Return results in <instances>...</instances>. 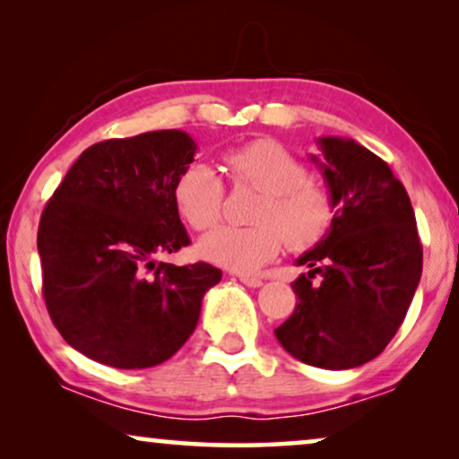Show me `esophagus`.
<instances>
[{
    "instance_id": "obj_1",
    "label": "esophagus",
    "mask_w": 459,
    "mask_h": 459,
    "mask_svg": "<svg viewBox=\"0 0 459 459\" xmlns=\"http://www.w3.org/2000/svg\"><path fill=\"white\" fill-rule=\"evenodd\" d=\"M240 281H242L244 286H248V288L263 286V280L261 278H255V275H240Z\"/></svg>"
}]
</instances>
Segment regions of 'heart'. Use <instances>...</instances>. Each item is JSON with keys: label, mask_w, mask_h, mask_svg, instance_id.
Returning <instances> with one entry per match:
<instances>
[{"label": "heart", "mask_w": 459, "mask_h": 459, "mask_svg": "<svg viewBox=\"0 0 459 459\" xmlns=\"http://www.w3.org/2000/svg\"><path fill=\"white\" fill-rule=\"evenodd\" d=\"M234 186L261 192L248 228H219L204 236L198 253L231 272H256L288 250L303 253L330 234L336 219L334 194L309 178L299 156L275 140H255L223 154ZM225 187L217 171L204 162L186 167L175 179L173 200L179 215L203 231L221 219Z\"/></svg>", "instance_id": "b5f03b06"}]
</instances>
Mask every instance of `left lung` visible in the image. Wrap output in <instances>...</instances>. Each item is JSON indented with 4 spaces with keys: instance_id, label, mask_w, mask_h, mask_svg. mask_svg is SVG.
<instances>
[{
    "instance_id": "1",
    "label": "left lung",
    "mask_w": 459,
    "mask_h": 459,
    "mask_svg": "<svg viewBox=\"0 0 459 459\" xmlns=\"http://www.w3.org/2000/svg\"><path fill=\"white\" fill-rule=\"evenodd\" d=\"M317 143L324 160L311 159L334 194L336 219L297 261L311 269L292 281L297 307L275 338L299 361L349 369L397 334L422 275V244L410 196L380 156L344 137Z\"/></svg>"
}]
</instances>
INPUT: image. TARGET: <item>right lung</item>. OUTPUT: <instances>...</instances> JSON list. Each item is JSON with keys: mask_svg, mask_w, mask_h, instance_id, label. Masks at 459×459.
I'll list each match as a JSON object with an SVG mask.
<instances>
[{"mask_svg": "<svg viewBox=\"0 0 459 459\" xmlns=\"http://www.w3.org/2000/svg\"><path fill=\"white\" fill-rule=\"evenodd\" d=\"M194 152L179 129L98 142L41 212L43 300L62 338L93 361L121 369L167 361L221 280V269L203 261H154L190 244L173 186Z\"/></svg>", "mask_w": 459, "mask_h": 459, "instance_id": "add662e5", "label": "right lung"}]
</instances>
